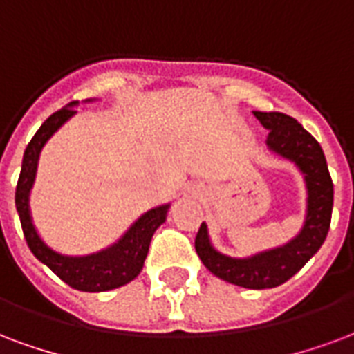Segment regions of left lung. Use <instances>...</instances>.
Here are the masks:
<instances>
[{
  "label": "left lung",
  "mask_w": 354,
  "mask_h": 354,
  "mask_svg": "<svg viewBox=\"0 0 354 354\" xmlns=\"http://www.w3.org/2000/svg\"><path fill=\"white\" fill-rule=\"evenodd\" d=\"M270 131L266 144L277 156L290 159L302 170L308 187V216L295 240L276 250L264 251L250 259H232L212 248L208 229L201 225L195 250L203 264L214 276L245 289H272L285 283L323 245L330 229L334 185L323 148L295 118L283 112H253Z\"/></svg>",
  "instance_id": "1"
}]
</instances>
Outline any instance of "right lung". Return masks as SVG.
Segmentation results:
<instances>
[{
    "instance_id": "right-lung-1",
    "label": "right lung",
    "mask_w": 354,
    "mask_h": 354,
    "mask_svg": "<svg viewBox=\"0 0 354 354\" xmlns=\"http://www.w3.org/2000/svg\"><path fill=\"white\" fill-rule=\"evenodd\" d=\"M73 104L77 103H71L69 106L59 109L52 116L46 118L44 124L33 135L30 144L26 146L17 193H15V203H17L18 216H20V223H22L24 238H26L31 253L73 289L84 290V292H103V290L116 289V287L129 283L140 274L144 259L148 255L151 236L157 227L167 219L169 204L146 212L138 221H135V225L125 232L124 236L118 240V243L99 251V253L88 255V257L59 255L39 238L37 230L31 223L30 204H28L30 189L35 180L39 153H41L44 142L75 114Z\"/></svg>"
}]
</instances>
